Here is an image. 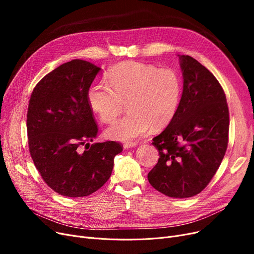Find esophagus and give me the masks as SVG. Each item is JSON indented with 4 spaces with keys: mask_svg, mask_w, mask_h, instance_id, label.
Returning <instances> with one entry per match:
<instances>
[{
    "mask_svg": "<svg viewBox=\"0 0 254 254\" xmlns=\"http://www.w3.org/2000/svg\"><path fill=\"white\" fill-rule=\"evenodd\" d=\"M136 146H137V142H127L124 144V148L128 149V148L136 147Z\"/></svg>",
    "mask_w": 254,
    "mask_h": 254,
    "instance_id": "34e87169",
    "label": "esophagus"
}]
</instances>
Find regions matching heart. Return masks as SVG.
<instances>
[{
  "label": "heart",
  "mask_w": 254,
  "mask_h": 254,
  "mask_svg": "<svg viewBox=\"0 0 254 254\" xmlns=\"http://www.w3.org/2000/svg\"><path fill=\"white\" fill-rule=\"evenodd\" d=\"M107 85L92 83L87 91L91 110L103 123L111 124L122 113L127 114L107 129L110 138L131 142L154 129L169 125L180 105L182 83L172 69L140 62H124L107 74Z\"/></svg>",
  "instance_id": "b5f03b06"
}]
</instances>
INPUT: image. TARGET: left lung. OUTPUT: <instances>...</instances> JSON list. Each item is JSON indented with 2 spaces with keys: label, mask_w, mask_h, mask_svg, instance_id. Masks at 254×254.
<instances>
[{
  "label": "left lung",
  "mask_w": 254,
  "mask_h": 254,
  "mask_svg": "<svg viewBox=\"0 0 254 254\" xmlns=\"http://www.w3.org/2000/svg\"><path fill=\"white\" fill-rule=\"evenodd\" d=\"M179 60L180 105L165 130L152 139L159 158L148 180L159 192L184 198L201 192L218 170L229 143L230 114L215 76L190 56Z\"/></svg>",
  "instance_id": "1"
}]
</instances>
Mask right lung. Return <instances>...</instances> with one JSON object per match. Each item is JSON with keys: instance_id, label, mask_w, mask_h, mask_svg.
<instances>
[{"instance_id": "add662e5", "label": "right lung", "mask_w": 254, "mask_h": 254, "mask_svg": "<svg viewBox=\"0 0 254 254\" xmlns=\"http://www.w3.org/2000/svg\"><path fill=\"white\" fill-rule=\"evenodd\" d=\"M100 70L82 60L64 63L40 80L30 99L31 156L45 183L64 196H86L101 189L123 151L115 141L90 144L99 127L87 91Z\"/></svg>"}]
</instances>
